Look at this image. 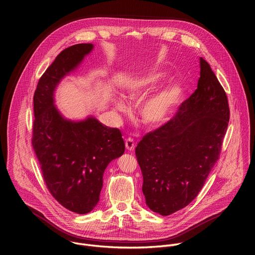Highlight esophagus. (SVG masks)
<instances>
[{
    "label": "esophagus",
    "mask_w": 255,
    "mask_h": 255,
    "mask_svg": "<svg viewBox=\"0 0 255 255\" xmlns=\"http://www.w3.org/2000/svg\"><path fill=\"white\" fill-rule=\"evenodd\" d=\"M134 146H135V142H134V139L132 137H128L125 141V147L128 149V150H133L134 149Z\"/></svg>",
    "instance_id": "1"
}]
</instances>
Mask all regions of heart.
<instances>
[{
	"mask_svg": "<svg viewBox=\"0 0 255 255\" xmlns=\"http://www.w3.org/2000/svg\"><path fill=\"white\" fill-rule=\"evenodd\" d=\"M161 106H162V102H160L159 100H155V99L150 100L143 107V113L147 116H151L159 110Z\"/></svg>",
	"mask_w": 255,
	"mask_h": 255,
	"instance_id": "b5f03b06",
	"label": "heart"
}]
</instances>
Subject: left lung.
Listing matches in <instances>:
<instances>
[{
    "label": "left lung",
    "mask_w": 255,
    "mask_h": 255,
    "mask_svg": "<svg viewBox=\"0 0 255 255\" xmlns=\"http://www.w3.org/2000/svg\"><path fill=\"white\" fill-rule=\"evenodd\" d=\"M93 48L81 43L62 50L39 79L33 97L32 146L44 183L61 206L78 214H87L98 204L107 165L125 150L118 128H108L93 117L67 121L54 106L57 84Z\"/></svg>",
    "instance_id": "8db88e82"
}]
</instances>
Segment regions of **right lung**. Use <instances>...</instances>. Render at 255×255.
<instances>
[{"instance_id":"1","label":"right lung","mask_w":255,"mask_h":255,"mask_svg":"<svg viewBox=\"0 0 255 255\" xmlns=\"http://www.w3.org/2000/svg\"><path fill=\"white\" fill-rule=\"evenodd\" d=\"M200 67L195 93L135 148L146 204L163 216L185 208L201 192L220 157L228 126L226 93L206 61Z\"/></svg>"}]
</instances>
